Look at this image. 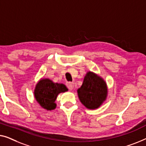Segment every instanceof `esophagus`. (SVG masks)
<instances>
[{"label": "esophagus", "mask_w": 146, "mask_h": 146, "mask_svg": "<svg viewBox=\"0 0 146 146\" xmlns=\"http://www.w3.org/2000/svg\"><path fill=\"white\" fill-rule=\"evenodd\" d=\"M66 85H67V88H68L69 90H71H71H73V87H74V83H72V82H67Z\"/></svg>", "instance_id": "esophagus-1"}]
</instances>
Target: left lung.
Listing matches in <instances>:
<instances>
[{
	"label": "left lung",
	"instance_id": "1",
	"mask_svg": "<svg viewBox=\"0 0 146 146\" xmlns=\"http://www.w3.org/2000/svg\"><path fill=\"white\" fill-rule=\"evenodd\" d=\"M80 101L88 109H96L107 97L106 83L100 76L91 71L87 72L81 87L77 90Z\"/></svg>",
	"mask_w": 146,
	"mask_h": 146
}]
</instances>
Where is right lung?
<instances>
[{
    "label": "right lung",
    "mask_w": 146,
    "mask_h": 146,
    "mask_svg": "<svg viewBox=\"0 0 146 146\" xmlns=\"http://www.w3.org/2000/svg\"><path fill=\"white\" fill-rule=\"evenodd\" d=\"M68 91L64 84L53 83L49 79H40L34 89V97L43 108L52 110L56 108L55 103L59 93Z\"/></svg>",
    "instance_id": "right-lung-1"
}]
</instances>
